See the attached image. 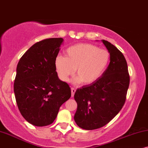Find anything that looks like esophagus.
I'll use <instances>...</instances> for the list:
<instances>
[{"instance_id": "1", "label": "esophagus", "mask_w": 148, "mask_h": 148, "mask_svg": "<svg viewBox=\"0 0 148 148\" xmlns=\"http://www.w3.org/2000/svg\"><path fill=\"white\" fill-rule=\"evenodd\" d=\"M76 88H73V87H72L71 88V91H72V97H74V93H75L76 92Z\"/></svg>"}]
</instances>
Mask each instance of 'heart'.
<instances>
[{"label": "heart", "instance_id": "obj_1", "mask_svg": "<svg viewBox=\"0 0 148 148\" xmlns=\"http://www.w3.org/2000/svg\"><path fill=\"white\" fill-rule=\"evenodd\" d=\"M110 62V53L100 49L94 45L81 43L69 47L66 51V57L58 56L55 60V66L59 77L68 81L74 74L76 79L84 85L97 81L105 72Z\"/></svg>", "mask_w": 148, "mask_h": 148}]
</instances>
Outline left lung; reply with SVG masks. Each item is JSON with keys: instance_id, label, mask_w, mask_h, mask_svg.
Listing matches in <instances>:
<instances>
[{"instance_id": "left-lung-1", "label": "left lung", "mask_w": 148, "mask_h": 148, "mask_svg": "<svg viewBox=\"0 0 148 148\" xmlns=\"http://www.w3.org/2000/svg\"><path fill=\"white\" fill-rule=\"evenodd\" d=\"M102 42L110 53L109 66L97 81L78 88L74 94L78 105L74 121L85 130L103 127L119 114L125 103L130 83L125 56L110 42Z\"/></svg>"}]
</instances>
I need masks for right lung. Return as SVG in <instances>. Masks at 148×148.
<instances>
[{
	"mask_svg": "<svg viewBox=\"0 0 148 148\" xmlns=\"http://www.w3.org/2000/svg\"><path fill=\"white\" fill-rule=\"evenodd\" d=\"M63 41L51 38L35 43L17 64L14 81L17 107L22 116L36 127L53 123L61 106L71 97L70 86L59 79L55 66Z\"/></svg>",
	"mask_w": 148,
	"mask_h": 148,
	"instance_id": "right-lung-1",
	"label": "right lung"
}]
</instances>
